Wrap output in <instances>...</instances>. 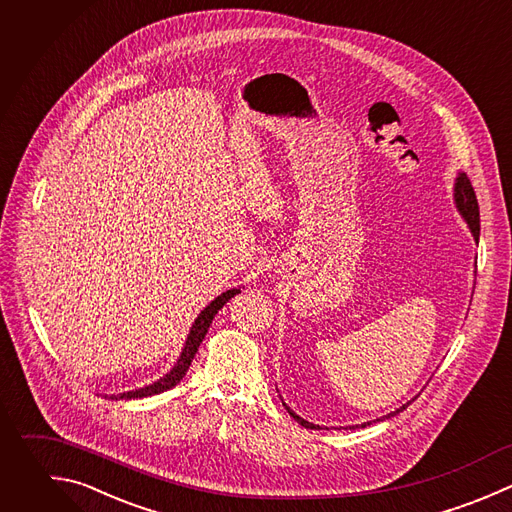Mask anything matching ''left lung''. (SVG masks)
<instances>
[{"label":"left lung","instance_id":"8db88e82","mask_svg":"<svg viewBox=\"0 0 512 512\" xmlns=\"http://www.w3.org/2000/svg\"><path fill=\"white\" fill-rule=\"evenodd\" d=\"M454 204H456V210H458V214L464 218V222L468 224V230H470V234H472V238H474V242L478 244V236H480V214H478V202H476V196H474V190H472V184H470V180L466 178V174L464 172H458V176H456V180H454ZM412 402V400H410ZM410 402H406V404H402L400 408H396L394 412H390V414H386V416H382V418H376V420H370V422H364V424H356V426H350V428H366V426H370L372 422H382V420H386V418H392V416H396L398 412H402ZM284 404V408L288 410V414L298 422V424H302L304 428H312V430H320V426L318 424H312V422H308V420H304L302 416H298L286 402H282Z\"/></svg>","mask_w":512,"mask_h":512}]
</instances>
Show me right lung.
Wrapping results in <instances>:
<instances>
[{
	"label": "right lung",
	"mask_w": 512,
	"mask_h": 512,
	"mask_svg": "<svg viewBox=\"0 0 512 512\" xmlns=\"http://www.w3.org/2000/svg\"><path fill=\"white\" fill-rule=\"evenodd\" d=\"M236 294H240V288H230V290L222 292L220 296H216V298L198 314V318L194 320V324H192V328H190V334H188V338H186V342H184V348H182V352H180V356H178V362L172 366V370H170L168 374H164L160 380H156V382H152V384H148V386H144V388H136V390H130V392L112 394L110 398H114V400L146 398V396H154V394H160V392H166V390L174 388V386L186 376V372H188V368H190V364H192V360H194V356H196V352H198V348H200L204 336L208 334V328H210L214 316H216L218 310H220L230 298H234Z\"/></svg>",
	"instance_id": "right-lung-1"
}]
</instances>
